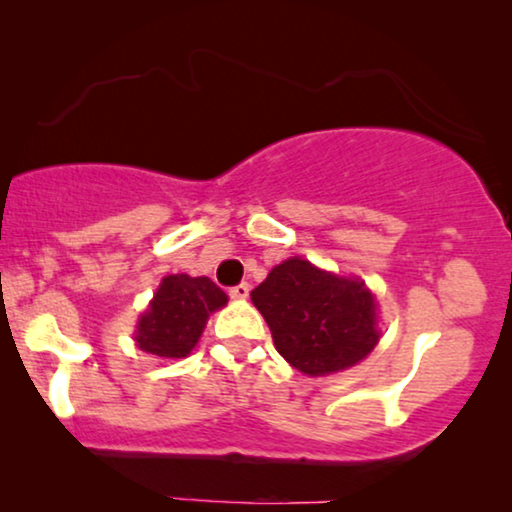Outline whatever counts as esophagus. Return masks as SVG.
Masks as SVG:
<instances>
[{
  "mask_svg": "<svg viewBox=\"0 0 512 512\" xmlns=\"http://www.w3.org/2000/svg\"><path fill=\"white\" fill-rule=\"evenodd\" d=\"M228 293H230V298H233V300H244L249 296V284L240 282L237 286H233V289H230Z\"/></svg>",
  "mask_w": 512,
  "mask_h": 512,
  "instance_id": "obj_1",
  "label": "esophagus"
}]
</instances>
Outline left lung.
Masks as SVG:
<instances>
[{
    "label": "left lung",
    "mask_w": 512,
    "mask_h": 512,
    "mask_svg": "<svg viewBox=\"0 0 512 512\" xmlns=\"http://www.w3.org/2000/svg\"><path fill=\"white\" fill-rule=\"evenodd\" d=\"M251 300L268 321L277 352L305 375L354 366L380 340L366 284L314 268L303 258L275 265L251 291Z\"/></svg>",
    "instance_id": "1"
}]
</instances>
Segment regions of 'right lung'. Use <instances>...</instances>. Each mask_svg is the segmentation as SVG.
I'll return each instance as SVG.
<instances>
[{
	"mask_svg": "<svg viewBox=\"0 0 512 512\" xmlns=\"http://www.w3.org/2000/svg\"><path fill=\"white\" fill-rule=\"evenodd\" d=\"M228 303V296L207 277L170 275L163 279L149 310L137 326V345L160 359L191 354L207 317Z\"/></svg>",
	"mask_w": 512,
	"mask_h": 512,
	"instance_id": "right-lung-1",
	"label": "right lung"
}]
</instances>
